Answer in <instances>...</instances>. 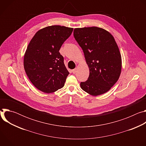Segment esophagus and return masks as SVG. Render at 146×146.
<instances>
[{
  "mask_svg": "<svg viewBox=\"0 0 146 146\" xmlns=\"http://www.w3.org/2000/svg\"><path fill=\"white\" fill-rule=\"evenodd\" d=\"M76 72H77V69H76V68L72 70V72H73V74H75V73H76Z\"/></svg>",
  "mask_w": 146,
  "mask_h": 146,
  "instance_id": "obj_1",
  "label": "esophagus"
}]
</instances>
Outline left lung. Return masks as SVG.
I'll return each mask as SVG.
<instances>
[{
    "label": "left lung",
    "instance_id": "left-lung-1",
    "mask_svg": "<svg viewBox=\"0 0 146 146\" xmlns=\"http://www.w3.org/2000/svg\"><path fill=\"white\" fill-rule=\"evenodd\" d=\"M73 34L90 70L88 79L81 82V89L92 96L107 92L118 81L122 69L121 53L114 37L96 27L75 28Z\"/></svg>",
    "mask_w": 146,
    "mask_h": 146
}]
</instances>
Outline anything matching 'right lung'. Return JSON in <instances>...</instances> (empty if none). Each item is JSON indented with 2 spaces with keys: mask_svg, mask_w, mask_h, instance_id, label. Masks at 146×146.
<instances>
[{
  "mask_svg": "<svg viewBox=\"0 0 146 146\" xmlns=\"http://www.w3.org/2000/svg\"><path fill=\"white\" fill-rule=\"evenodd\" d=\"M73 28L52 25L38 31L27 47L24 67L33 85L46 94L62 88L69 72L59 51Z\"/></svg>",
  "mask_w": 146,
  "mask_h": 146,
  "instance_id": "1",
  "label": "right lung"
}]
</instances>
